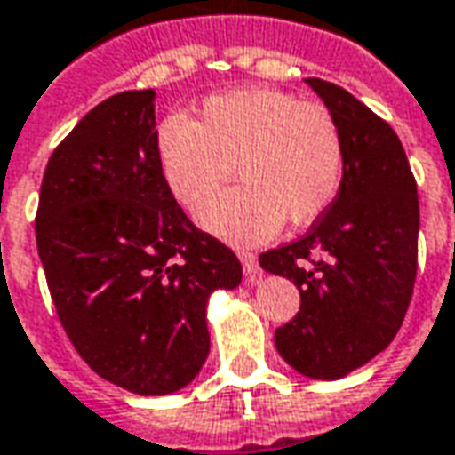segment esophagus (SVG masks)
<instances>
[{"instance_id": "obj_1", "label": "esophagus", "mask_w": 455, "mask_h": 455, "mask_svg": "<svg viewBox=\"0 0 455 455\" xmlns=\"http://www.w3.org/2000/svg\"><path fill=\"white\" fill-rule=\"evenodd\" d=\"M238 260H241V266H243V275L251 285H258L260 280H263V270L258 266V258L253 253H248V251H241L238 253Z\"/></svg>"}]
</instances>
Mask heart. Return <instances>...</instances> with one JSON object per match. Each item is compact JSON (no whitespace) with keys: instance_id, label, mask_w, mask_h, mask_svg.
Returning <instances> with one entry per match:
<instances>
[{"instance_id":"heart-1","label":"heart","mask_w":455,"mask_h":455,"mask_svg":"<svg viewBox=\"0 0 455 455\" xmlns=\"http://www.w3.org/2000/svg\"><path fill=\"white\" fill-rule=\"evenodd\" d=\"M170 195L197 209L231 175L241 178L199 212L231 243H260L280 227L324 214L343 178V140L331 112L295 94L251 87L204 100L195 119L170 116L156 133Z\"/></svg>"}]
</instances>
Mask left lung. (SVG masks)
I'll list each match as a JSON object with an SVG mask.
<instances>
[{"label": "left lung", "mask_w": 455, "mask_h": 455, "mask_svg": "<svg viewBox=\"0 0 455 455\" xmlns=\"http://www.w3.org/2000/svg\"><path fill=\"white\" fill-rule=\"evenodd\" d=\"M339 124V195L305 236L260 253V267L292 280L299 312L275 331L277 353L315 380H339L385 351L417 277L419 199L397 133L351 92L307 77Z\"/></svg>", "instance_id": "1"}]
</instances>
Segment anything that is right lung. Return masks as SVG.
Masks as SVG:
<instances>
[{"mask_svg": "<svg viewBox=\"0 0 455 455\" xmlns=\"http://www.w3.org/2000/svg\"><path fill=\"white\" fill-rule=\"evenodd\" d=\"M156 92L97 104L53 150L36 243L55 312L100 378L170 395L209 355L207 302L241 263L182 212L156 156Z\"/></svg>", "mask_w": 455, "mask_h": 455, "instance_id": "right-lung-1", "label": "right lung"}]
</instances>
